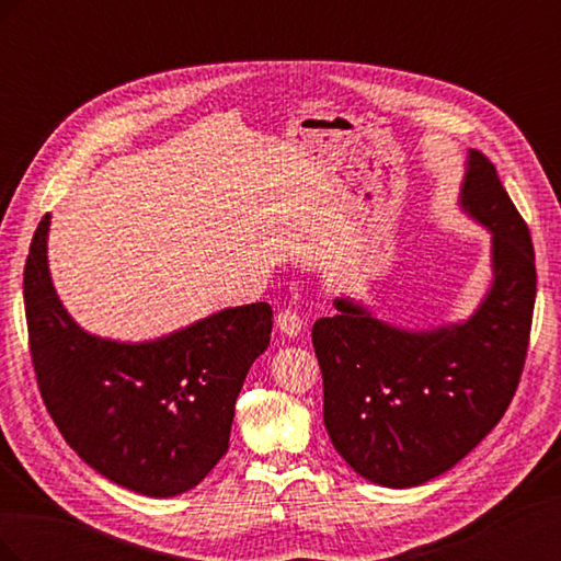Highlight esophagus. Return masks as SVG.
I'll use <instances>...</instances> for the list:
<instances>
[{"mask_svg": "<svg viewBox=\"0 0 561 561\" xmlns=\"http://www.w3.org/2000/svg\"><path fill=\"white\" fill-rule=\"evenodd\" d=\"M276 322H278L280 332H283L285 336H290V339H295V336L304 330V320H301L293 309L280 311L278 318H276Z\"/></svg>", "mask_w": 561, "mask_h": 561, "instance_id": "obj_1", "label": "esophagus"}]
</instances>
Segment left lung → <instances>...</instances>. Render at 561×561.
<instances>
[{"mask_svg":"<svg viewBox=\"0 0 561 561\" xmlns=\"http://www.w3.org/2000/svg\"><path fill=\"white\" fill-rule=\"evenodd\" d=\"M458 208L491 233V285L466 320L407 330L353 297L313 325L322 421L360 478L410 489L454 468L511 404L529 346L536 264L496 168L468 149Z\"/></svg>","mask_w":561,"mask_h":561,"instance_id":"obj_1","label":"left lung"}]
</instances>
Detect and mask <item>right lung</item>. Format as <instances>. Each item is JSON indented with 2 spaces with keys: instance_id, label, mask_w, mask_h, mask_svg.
<instances>
[{
  "instance_id": "1",
  "label": "right lung",
  "mask_w": 561,
  "mask_h": 561,
  "mask_svg": "<svg viewBox=\"0 0 561 561\" xmlns=\"http://www.w3.org/2000/svg\"><path fill=\"white\" fill-rule=\"evenodd\" d=\"M46 215L25 262L32 365L65 443L110 482L151 499L194 489L229 449L248 369L271 342L266 301L229 307L149 342L91 334L48 271Z\"/></svg>"
}]
</instances>
